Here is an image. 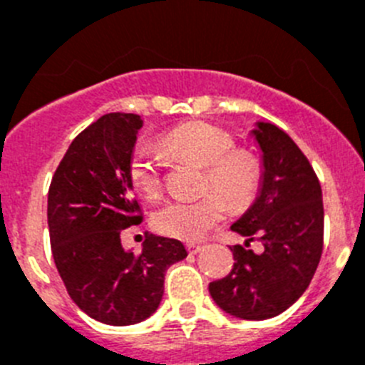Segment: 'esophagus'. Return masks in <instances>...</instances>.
Returning <instances> with one entry per match:
<instances>
[{
    "label": "esophagus",
    "mask_w": 365,
    "mask_h": 365,
    "mask_svg": "<svg viewBox=\"0 0 365 365\" xmlns=\"http://www.w3.org/2000/svg\"><path fill=\"white\" fill-rule=\"evenodd\" d=\"M186 250H188L190 254H199L202 250V247H201V245H197V243H188V245H186Z\"/></svg>",
    "instance_id": "34e87169"
}]
</instances>
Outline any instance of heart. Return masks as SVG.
<instances>
[{
	"instance_id": "b5f03b06",
	"label": "heart",
	"mask_w": 365,
	"mask_h": 365,
	"mask_svg": "<svg viewBox=\"0 0 365 365\" xmlns=\"http://www.w3.org/2000/svg\"><path fill=\"white\" fill-rule=\"evenodd\" d=\"M163 144L175 157L205 166L202 193L197 199H172L157 208L151 225L180 241H197L225 219L228 202L245 210L256 201L263 185V163L254 151L235 148L230 131L193 120L168 131ZM130 179L144 197H159L164 186V160L150 144H138L130 159Z\"/></svg>"
}]
</instances>
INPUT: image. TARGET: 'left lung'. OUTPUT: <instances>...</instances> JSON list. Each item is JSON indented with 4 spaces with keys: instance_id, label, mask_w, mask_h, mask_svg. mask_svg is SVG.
I'll use <instances>...</instances> for the list:
<instances>
[{
    "instance_id": "8db88e82",
    "label": "left lung",
    "mask_w": 365,
    "mask_h": 365,
    "mask_svg": "<svg viewBox=\"0 0 365 365\" xmlns=\"http://www.w3.org/2000/svg\"><path fill=\"white\" fill-rule=\"evenodd\" d=\"M263 185L256 202L232 230L248 237L234 245V267L208 285L214 302L243 320H267L289 309L311 283L324 250L322 186L311 163L285 131L257 122ZM257 239L264 252L247 248Z\"/></svg>"
}]
</instances>
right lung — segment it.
I'll list each match as a JSON object with an SVG mask.
<instances>
[{
    "label": "right lung",
    "instance_id": "obj_1",
    "mask_svg": "<svg viewBox=\"0 0 365 365\" xmlns=\"http://www.w3.org/2000/svg\"><path fill=\"white\" fill-rule=\"evenodd\" d=\"M143 120L109 113L71 143L49 186L47 222L60 278L86 314L108 325H133L157 311L164 272L185 259V245L146 235L143 252L122 248L124 228L143 219L131 197L130 159Z\"/></svg>",
    "mask_w": 365,
    "mask_h": 365
}]
</instances>
